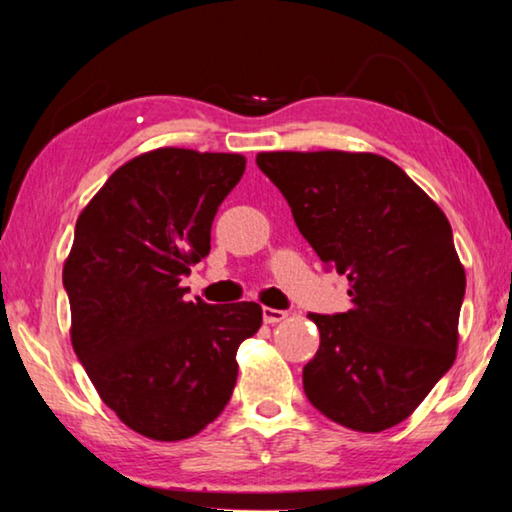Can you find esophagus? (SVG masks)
I'll use <instances>...</instances> for the list:
<instances>
[{"instance_id": "esophagus-1", "label": "esophagus", "mask_w": 512, "mask_h": 512, "mask_svg": "<svg viewBox=\"0 0 512 512\" xmlns=\"http://www.w3.org/2000/svg\"><path fill=\"white\" fill-rule=\"evenodd\" d=\"M262 317L266 324H278L282 319H287L285 310H276V308H262Z\"/></svg>"}]
</instances>
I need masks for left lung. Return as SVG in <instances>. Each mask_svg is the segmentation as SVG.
Listing matches in <instances>:
<instances>
[{
  "label": "left lung",
  "instance_id": "obj_1",
  "mask_svg": "<svg viewBox=\"0 0 512 512\" xmlns=\"http://www.w3.org/2000/svg\"><path fill=\"white\" fill-rule=\"evenodd\" d=\"M257 167L326 269L352 282L347 312L308 315L319 349L303 368L305 395L349 430L398 425L455 361L467 278L451 223L375 154L271 151Z\"/></svg>",
  "mask_w": 512,
  "mask_h": 512
}]
</instances>
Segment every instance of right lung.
I'll return each mask as SVG.
<instances>
[{"label":"right lung","mask_w":512,"mask_h":512,"mask_svg":"<svg viewBox=\"0 0 512 512\" xmlns=\"http://www.w3.org/2000/svg\"><path fill=\"white\" fill-rule=\"evenodd\" d=\"M246 158L156 149L121 165L75 223L64 289L71 340L101 400L131 430L188 439L230 402L236 349L257 303L183 301L181 278L211 250L218 207Z\"/></svg>","instance_id":"obj_1"}]
</instances>
